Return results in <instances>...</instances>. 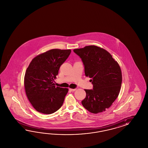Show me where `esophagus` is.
Returning <instances> with one entry per match:
<instances>
[{"instance_id":"esophagus-1","label":"esophagus","mask_w":148,"mask_h":148,"mask_svg":"<svg viewBox=\"0 0 148 148\" xmlns=\"http://www.w3.org/2000/svg\"><path fill=\"white\" fill-rule=\"evenodd\" d=\"M69 90L71 91V92H74L76 90V88H74V89H72V88H69Z\"/></svg>"}]
</instances>
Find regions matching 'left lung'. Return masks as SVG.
<instances>
[{"instance_id": "1", "label": "left lung", "mask_w": 148, "mask_h": 148, "mask_svg": "<svg viewBox=\"0 0 148 148\" xmlns=\"http://www.w3.org/2000/svg\"><path fill=\"white\" fill-rule=\"evenodd\" d=\"M83 63L86 76L92 79L93 89L85 90L81 103L88 111L98 113L110 108L118 97L122 76L118 63L106 50L95 45L73 50Z\"/></svg>"}]
</instances>
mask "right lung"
Instances as JSON below:
<instances>
[{
	"instance_id": "obj_1",
	"label": "right lung",
	"mask_w": 148,
	"mask_h": 148,
	"mask_svg": "<svg viewBox=\"0 0 148 148\" xmlns=\"http://www.w3.org/2000/svg\"><path fill=\"white\" fill-rule=\"evenodd\" d=\"M71 53L70 49L50 50L33 58L27 68L24 76L25 92L38 112L51 114L62 106L68 89L56 87L53 81Z\"/></svg>"
}]
</instances>
